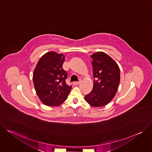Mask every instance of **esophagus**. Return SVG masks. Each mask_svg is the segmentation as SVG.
<instances>
[{
  "instance_id": "esophagus-1",
  "label": "esophagus",
  "mask_w": 152,
  "mask_h": 152,
  "mask_svg": "<svg viewBox=\"0 0 152 152\" xmlns=\"http://www.w3.org/2000/svg\"><path fill=\"white\" fill-rule=\"evenodd\" d=\"M81 82H82V80H78V81H75V82H74L73 83H74V85H79Z\"/></svg>"
}]
</instances>
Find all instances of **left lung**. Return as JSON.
I'll list each match as a JSON object with an SVG mask.
<instances>
[{"instance_id":"obj_1","label":"left lung","mask_w":152,"mask_h":152,"mask_svg":"<svg viewBox=\"0 0 152 152\" xmlns=\"http://www.w3.org/2000/svg\"><path fill=\"white\" fill-rule=\"evenodd\" d=\"M94 83L93 90L85 97V100L94 107L107 104L114 97L120 80L117 64L104 52L91 55Z\"/></svg>"}]
</instances>
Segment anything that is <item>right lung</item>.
Here are the masks:
<instances>
[{
  "label": "right lung",
  "instance_id": "add662e5",
  "mask_svg": "<svg viewBox=\"0 0 152 152\" xmlns=\"http://www.w3.org/2000/svg\"><path fill=\"white\" fill-rule=\"evenodd\" d=\"M64 56L54 52L43 55L34 71L33 80L40 100L49 106H58L67 99L72 85L66 83L67 73L62 69Z\"/></svg>",
  "mask_w": 152,
  "mask_h": 152
}]
</instances>
